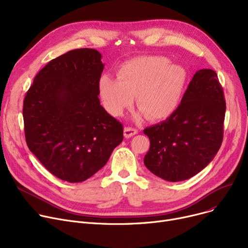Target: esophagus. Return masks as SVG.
I'll return each mask as SVG.
<instances>
[{"label": "esophagus", "instance_id": "34e87169", "mask_svg": "<svg viewBox=\"0 0 248 248\" xmlns=\"http://www.w3.org/2000/svg\"><path fill=\"white\" fill-rule=\"evenodd\" d=\"M137 134H138V129H137V128L129 127V126L124 127V137H125L126 139L131 138V137H133V136H135V135H137Z\"/></svg>", "mask_w": 248, "mask_h": 248}]
</instances>
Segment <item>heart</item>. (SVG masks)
Here are the masks:
<instances>
[{
    "instance_id": "b5f03b06",
    "label": "heart",
    "mask_w": 248,
    "mask_h": 248,
    "mask_svg": "<svg viewBox=\"0 0 248 248\" xmlns=\"http://www.w3.org/2000/svg\"><path fill=\"white\" fill-rule=\"evenodd\" d=\"M186 83V71L164 56H140L124 63L117 79L101 76L98 89L106 109L121 116L131 108L137 95L140 114L160 121L178 108Z\"/></svg>"
}]
</instances>
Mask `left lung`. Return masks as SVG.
<instances>
[{
  "label": "left lung",
  "mask_w": 248,
  "mask_h": 248,
  "mask_svg": "<svg viewBox=\"0 0 248 248\" xmlns=\"http://www.w3.org/2000/svg\"><path fill=\"white\" fill-rule=\"evenodd\" d=\"M226 103L217 74L201 69L194 74L176 111L144 129L150 150L144 163L166 181L187 180L209 164L223 140Z\"/></svg>",
  "instance_id": "left-lung-1"
}]
</instances>
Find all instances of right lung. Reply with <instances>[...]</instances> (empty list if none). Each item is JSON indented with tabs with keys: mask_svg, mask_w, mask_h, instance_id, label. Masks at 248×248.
Here are the masks:
<instances>
[{
	"mask_svg": "<svg viewBox=\"0 0 248 248\" xmlns=\"http://www.w3.org/2000/svg\"><path fill=\"white\" fill-rule=\"evenodd\" d=\"M95 49L71 50L35 76L24 99L29 150L57 178L78 183L106 165L124 126L100 106L104 64Z\"/></svg>",
	"mask_w": 248,
	"mask_h": 248,
	"instance_id": "add662e5",
	"label": "right lung"
}]
</instances>
